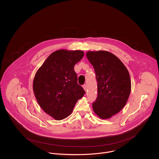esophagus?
Here are the masks:
<instances>
[{"mask_svg":"<svg viewBox=\"0 0 159 159\" xmlns=\"http://www.w3.org/2000/svg\"><path fill=\"white\" fill-rule=\"evenodd\" d=\"M83 88H84V89L85 91H87V85H86V84L83 85Z\"/></svg>","mask_w":159,"mask_h":159,"instance_id":"34e87169","label":"esophagus"}]
</instances>
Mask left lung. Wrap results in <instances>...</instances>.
Segmentation results:
<instances>
[{
  "label": "left lung",
  "mask_w": 159,
  "mask_h": 159,
  "mask_svg": "<svg viewBox=\"0 0 159 159\" xmlns=\"http://www.w3.org/2000/svg\"><path fill=\"white\" fill-rule=\"evenodd\" d=\"M98 81V97L93 111L101 119H108L125 105L131 90L129 73L123 63L106 51H88Z\"/></svg>",
  "instance_id": "obj_1"
}]
</instances>
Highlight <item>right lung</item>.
Returning <instances> with one entry per match:
<instances>
[{
    "label": "right lung",
    "mask_w": 159,
    "mask_h": 159,
    "mask_svg": "<svg viewBox=\"0 0 159 159\" xmlns=\"http://www.w3.org/2000/svg\"><path fill=\"white\" fill-rule=\"evenodd\" d=\"M80 50H57L51 53L38 69L33 91L41 108L56 120L72 113L78 99L85 93L77 84L74 66L83 57Z\"/></svg>",
    "instance_id": "add662e5"
}]
</instances>
